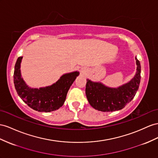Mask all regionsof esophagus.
Wrapping results in <instances>:
<instances>
[{
  "mask_svg": "<svg viewBox=\"0 0 158 158\" xmlns=\"http://www.w3.org/2000/svg\"><path fill=\"white\" fill-rule=\"evenodd\" d=\"M84 71V70H83V69H82V71H81V72H83Z\"/></svg>",
  "mask_w": 158,
  "mask_h": 158,
  "instance_id": "obj_1",
  "label": "esophagus"
}]
</instances>
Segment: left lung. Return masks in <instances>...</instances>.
Instances as JSON below:
<instances>
[{"label":"left lung","instance_id":"left-lung-1","mask_svg":"<svg viewBox=\"0 0 158 158\" xmlns=\"http://www.w3.org/2000/svg\"><path fill=\"white\" fill-rule=\"evenodd\" d=\"M137 72L129 82L118 88L105 86L99 82L87 80L86 95L92 107L102 112H113L123 108L134 98L139 88L141 79V66L135 58Z\"/></svg>","mask_w":158,"mask_h":158}]
</instances>
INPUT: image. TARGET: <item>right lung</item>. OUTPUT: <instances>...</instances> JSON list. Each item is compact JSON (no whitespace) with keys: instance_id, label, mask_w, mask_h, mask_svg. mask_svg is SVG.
I'll return each mask as SVG.
<instances>
[{"instance_id":"1","label":"right lung","mask_w":158,"mask_h":158,"mask_svg":"<svg viewBox=\"0 0 158 158\" xmlns=\"http://www.w3.org/2000/svg\"><path fill=\"white\" fill-rule=\"evenodd\" d=\"M22 56L18 58L15 64L14 84L20 98L29 107L38 112H49L58 110L64 103L68 91L76 77L78 72H74L61 76L52 86L39 89L28 87L20 74V62Z\"/></svg>"}]
</instances>
